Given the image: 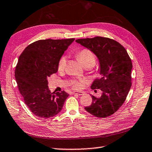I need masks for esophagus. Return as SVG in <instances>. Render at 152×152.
I'll return each mask as SVG.
<instances>
[{"instance_id":"34e87169","label":"esophagus","mask_w":152,"mask_h":152,"mask_svg":"<svg viewBox=\"0 0 152 152\" xmlns=\"http://www.w3.org/2000/svg\"><path fill=\"white\" fill-rule=\"evenodd\" d=\"M73 94H77V95H79V96H81L83 95V92H77V91H74L72 92Z\"/></svg>"}]
</instances>
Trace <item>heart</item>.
Returning a JSON list of instances; mask_svg holds the SVG:
<instances>
[{
    "mask_svg": "<svg viewBox=\"0 0 152 152\" xmlns=\"http://www.w3.org/2000/svg\"><path fill=\"white\" fill-rule=\"evenodd\" d=\"M77 57L79 59V61L81 62L82 65L84 67H92L96 64V57L94 54L91 51L86 49H84L80 51L77 54ZM66 65V58L62 56L58 63V70L63 71ZM85 83V80L83 79H73L71 81L72 85L74 88H82Z\"/></svg>",
    "mask_w": 152,
    "mask_h": 152,
    "instance_id": "b5f03b06",
    "label": "heart"
}]
</instances>
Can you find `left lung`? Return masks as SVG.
Instances as JSON below:
<instances>
[{
	"label": "left lung",
	"instance_id": "left-lung-1",
	"mask_svg": "<svg viewBox=\"0 0 152 152\" xmlns=\"http://www.w3.org/2000/svg\"><path fill=\"white\" fill-rule=\"evenodd\" d=\"M95 54L99 61L100 78L95 79L92 89H100V98L92 96V102L85 110L99 118L110 116L122 106L131 86L132 65L127 52L118 42L96 37L75 41Z\"/></svg>",
	"mask_w": 152,
	"mask_h": 152
}]
</instances>
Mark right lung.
Segmentation results:
<instances>
[{
	"mask_svg": "<svg viewBox=\"0 0 152 152\" xmlns=\"http://www.w3.org/2000/svg\"><path fill=\"white\" fill-rule=\"evenodd\" d=\"M74 40H40L27 46L20 56L15 78L25 103L37 117L50 118L62 110L69 94L64 91L51 92L48 77L58 72L59 61Z\"/></svg>",
	"mask_w": 152,
	"mask_h": 152,
	"instance_id": "obj_1",
	"label": "right lung"
}]
</instances>
